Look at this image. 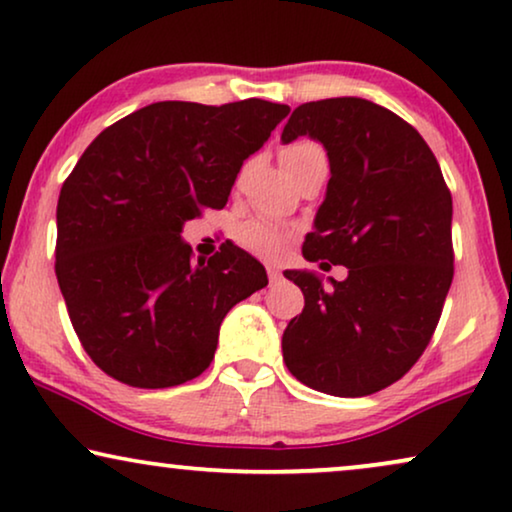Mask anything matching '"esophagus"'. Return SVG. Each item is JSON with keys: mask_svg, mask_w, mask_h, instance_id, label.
I'll return each mask as SVG.
<instances>
[{"mask_svg": "<svg viewBox=\"0 0 512 512\" xmlns=\"http://www.w3.org/2000/svg\"><path fill=\"white\" fill-rule=\"evenodd\" d=\"M268 277H270V282H277V279L282 277V272H279L275 265H268Z\"/></svg>", "mask_w": 512, "mask_h": 512, "instance_id": "1", "label": "esophagus"}]
</instances>
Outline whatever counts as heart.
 Returning <instances> with one entry per match:
<instances>
[{"label": "heart", "mask_w": 512, "mask_h": 512, "mask_svg": "<svg viewBox=\"0 0 512 512\" xmlns=\"http://www.w3.org/2000/svg\"><path fill=\"white\" fill-rule=\"evenodd\" d=\"M312 158H326L324 149L317 142H312V139H296V142L286 144L279 151V160H282L286 174H293L300 165ZM235 240L244 249H249L251 254L263 258H277L286 244V233L272 221L249 219L237 226Z\"/></svg>", "instance_id": "heart-1"}]
</instances>
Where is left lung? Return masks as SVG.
Listing matches in <instances>:
<instances>
[{
  "label": "left lung",
  "mask_w": 512,
  "mask_h": 512,
  "mask_svg": "<svg viewBox=\"0 0 512 512\" xmlns=\"http://www.w3.org/2000/svg\"><path fill=\"white\" fill-rule=\"evenodd\" d=\"M303 135L331 163L303 256L345 265L347 279L324 286L314 272H284L305 296L284 331V363L324 394L370 396L401 380L436 331L454 277L452 195L422 135L380 104H300L282 142Z\"/></svg>",
  "instance_id": "obj_1"
}]
</instances>
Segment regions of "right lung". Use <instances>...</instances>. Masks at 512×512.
Segmentation results:
<instances>
[{
	"label": "right lung",
	"mask_w": 512,
	"mask_h": 512,
	"mask_svg": "<svg viewBox=\"0 0 512 512\" xmlns=\"http://www.w3.org/2000/svg\"><path fill=\"white\" fill-rule=\"evenodd\" d=\"M289 111L256 97L156 102L83 151L60 191L55 275L83 349L109 377L139 389L193 380L230 307L268 284L235 244L195 263L181 228L226 207L242 163Z\"/></svg>",
	"instance_id": "1"
}]
</instances>
